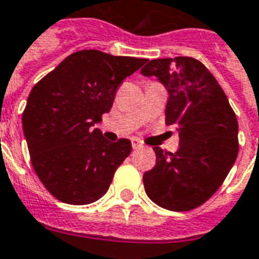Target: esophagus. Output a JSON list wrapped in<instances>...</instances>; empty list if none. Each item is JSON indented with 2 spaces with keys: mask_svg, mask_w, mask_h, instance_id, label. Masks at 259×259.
Returning <instances> with one entry per match:
<instances>
[{
  "mask_svg": "<svg viewBox=\"0 0 259 259\" xmlns=\"http://www.w3.org/2000/svg\"><path fill=\"white\" fill-rule=\"evenodd\" d=\"M132 147H133V150H139L143 147V144L139 139H132Z\"/></svg>",
  "mask_w": 259,
  "mask_h": 259,
  "instance_id": "obj_1",
  "label": "esophagus"
}]
</instances>
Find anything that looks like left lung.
Wrapping results in <instances>:
<instances>
[{"label":"left lung","mask_w":259,"mask_h":259,"mask_svg":"<svg viewBox=\"0 0 259 259\" xmlns=\"http://www.w3.org/2000/svg\"><path fill=\"white\" fill-rule=\"evenodd\" d=\"M143 76L168 91L165 120L179 132V150L154 147L155 166L143 182L150 200L169 211H190L221 187L239 152V123L213 74L190 57L147 59Z\"/></svg>","instance_id":"left-lung-1"}]
</instances>
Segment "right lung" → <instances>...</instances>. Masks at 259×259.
<instances>
[{
  "label": "right lung",
  "instance_id": "add662e5",
  "mask_svg": "<svg viewBox=\"0 0 259 259\" xmlns=\"http://www.w3.org/2000/svg\"><path fill=\"white\" fill-rule=\"evenodd\" d=\"M146 59L83 50L69 55L31 89L22 124L34 172L57 200L85 205L100 200L132 143H109L101 130L116 89Z\"/></svg>",
  "mask_w": 259,
  "mask_h": 259
}]
</instances>
